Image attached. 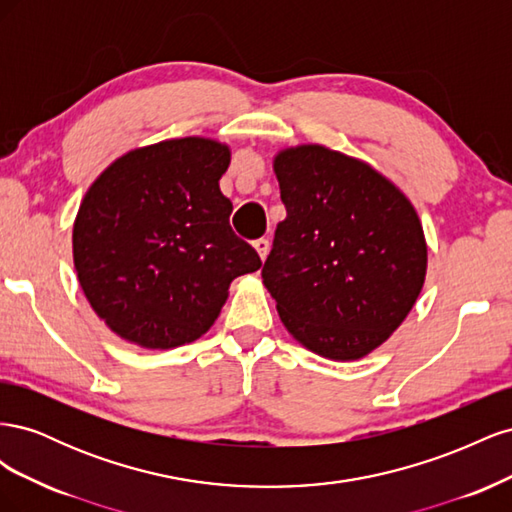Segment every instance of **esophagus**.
<instances>
[{"instance_id": "obj_1", "label": "esophagus", "mask_w": 512, "mask_h": 512, "mask_svg": "<svg viewBox=\"0 0 512 512\" xmlns=\"http://www.w3.org/2000/svg\"><path fill=\"white\" fill-rule=\"evenodd\" d=\"M254 250L258 252L260 260H265L267 254H269V239H258V241H254Z\"/></svg>"}]
</instances>
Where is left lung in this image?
<instances>
[{"mask_svg": "<svg viewBox=\"0 0 512 512\" xmlns=\"http://www.w3.org/2000/svg\"><path fill=\"white\" fill-rule=\"evenodd\" d=\"M286 220L262 284L288 333L331 361H356L399 329L425 284L416 209L378 170L324 145L277 151Z\"/></svg>", "mask_w": 512, "mask_h": 512, "instance_id": "obj_1", "label": "left lung"}]
</instances>
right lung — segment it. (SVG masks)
<instances>
[{
	"label": "right lung",
	"mask_w": 512,
	"mask_h": 512,
	"mask_svg": "<svg viewBox=\"0 0 512 512\" xmlns=\"http://www.w3.org/2000/svg\"><path fill=\"white\" fill-rule=\"evenodd\" d=\"M230 147L205 136L123 153L89 185L72 228L79 284L126 342L168 350L218 320L232 280L260 269L220 192Z\"/></svg>",
	"instance_id": "add662e5"
}]
</instances>
